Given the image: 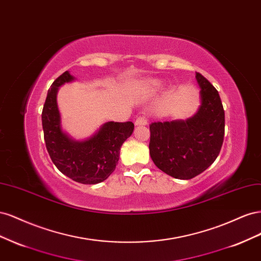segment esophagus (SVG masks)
I'll use <instances>...</instances> for the list:
<instances>
[{
	"mask_svg": "<svg viewBox=\"0 0 261 261\" xmlns=\"http://www.w3.org/2000/svg\"><path fill=\"white\" fill-rule=\"evenodd\" d=\"M147 124H148V121H147V118L145 116H139L137 120L135 121L136 126H144V125H147Z\"/></svg>",
	"mask_w": 261,
	"mask_h": 261,
	"instance_id": "1",
	"label": "esophagus"
}]
</instances>
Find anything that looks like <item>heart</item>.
Here are the masks:
<instances>
[{
	"mask_svg": "<svg viewBox=\"0 0 261 261\" xmlns=\"http://www.w3.org/2000/svg\"><path fill=\"white\" fill-rule=\"evenodd\" d=\"M164 86V82L161 80H156V78H153V80H149L145 84V91L148 93H155L158 91H160Z\"/></svg>",
	"mask_w": 261,
	"mask_h": 261,
	"instance_id": "heart-1",
	"label": "heart"
}]
</instances>
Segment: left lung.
Instances as JSON below:
<instances>
[{
    "mask_svg": "<svg viewBox=\"0 0 261 261\" xmlns=\"http://www.w3.org/2000/svg\"><path fill=\"white\" fill-rule=\"evenodd\" d=\"M200 106L186 120L150 125V156L168 175L191 179L215 162L224 137V110L218 90L196 73Z\"/></svg>",
    "mask_w": 261,
    "mask_h": 261,
    "instance_id": "left-lung-1",
    "label": "left lung"
}]
</instances>
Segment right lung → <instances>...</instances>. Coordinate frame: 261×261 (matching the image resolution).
Wrapping results in <instances>:
<instances>
[{
	"label": "right lung",
	"mask_w": 261,
	"mask_h": 261,
	"mask_svg": "<svg viewBox=\"0 0 261 261\" xmlns=\"http://www.w3.org/2000/svg\"><path fill=\"white\" fill-rule=\"evenodd\" d=\"M75 80L66 70L50 87L41 115L44 141L52 162L63 174L93 185L106 180L115 170L121 147L133 134L134 124L107 122L88 138H73L63 128L58 92L60 87Z\"/></svg>",
	"instance_id": "obj_1"
}]
</instances>
